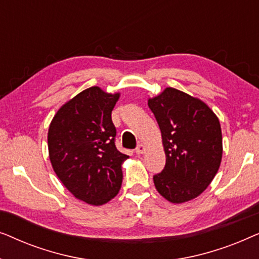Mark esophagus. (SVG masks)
Instances as JSON below:
<instances>
[{
	"instance_id": "34e87169",
	"label": "esophagus",
	"mask_w": 259,
	"mask_h": 259,
	"mask_svg": "<svg viewBox=\"0 0 259 259\" xmlns=\"http://www.w3.org/2000/svg\"><path fill=\"white\" fill-rule=\"evenodd\" d=\"M145 151H146V146L144 144H139L136 148V153L137 154H144Z\"/></svg>"
}]
</instances>
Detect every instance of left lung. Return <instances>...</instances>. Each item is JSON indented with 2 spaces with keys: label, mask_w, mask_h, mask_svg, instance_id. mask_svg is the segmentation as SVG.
Returning a JSON list of instances; mask_svg holds the SVG:
<instances>
[{
  "label": "left lung",
  "mask_w": 259,
  "mask_h": 259,
  "mask_svg": "<svg viewBox=\"0 0 259 259\" xmlns=\"http://www.w3.org/2000/svg\"><path fill=\"white\" fill-rule=\"evenodd\" d=\"M166 155L164 169L153 176L165 199L182 204L203 193L221 166L223 138L217 115L199 99L167 87L148 99Z\"/></svg>",
  "instance_id": "1"
}]
</instances>
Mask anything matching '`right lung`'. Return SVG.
Here are the masks:
<instances>
[{
	"mask_svg": "<svg viewBox=\"0 0 259 259\" xmlns=\"http://www.w3.org/2000/svg\"><path fill=\"white\" fill-rule=\"evenodd\" d=\"M120 93L90 87L56 112L48 130L53 169L77 199L91 205L108 203L122 183V162L128 155L115 147L112 111Z\"/></svg>",
	"mask_w": 259,
	"mask_h": 259,
	"instance_id": "add662e5",
	"label": "right lung"
}]
</instances>
